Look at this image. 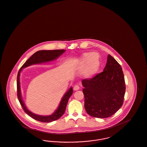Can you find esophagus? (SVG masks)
<instances>
[{"mask_svg": "<svg viewBox=\"0 0 147 147\" xmlns=\"http://www.w3.org/2000/svg\"><path fill=\"white\" fill-rule=\"evenodd\" d=\"M79 88H79V87L78 85H76V86L74 87L73 90H74L76 91V90H79Z\"/></svg>", "mask_w": 147, "mask_h": 147, "instance_id": "1", "label": "esophagus"}]
</instances>
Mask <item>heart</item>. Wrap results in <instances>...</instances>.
<instances>
[{
  "label": "heart",
  "instance_id": "heart-1",
  "mask_svg": "<svg viewBox=\"0 0 147 147\" xmlns=\"http://www.w3.org/2000/svg\"><path fill=\"white\" fill-rule=\"evenodd\" d=\"M100 65V57L96 53H84L76 61V68L82 69L81 75L86 78L94 76L98 71Z\"/></svg>",
  "mask_w": 147,
  "mask_h": 147
}]
</instances>
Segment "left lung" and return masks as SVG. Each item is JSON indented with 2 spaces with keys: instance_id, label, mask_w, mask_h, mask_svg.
I'll use <instances>...</instances> for the list:
<instances>
[{
  "instance_id": "obj_1",
  "label": "left lung",
  "mask_w": 147,
  "mask_h": 147,
  "mask_svg": "<svg viewBox=\"0 0 147 147\" xmlns=\"http://www.w3.org/2000/svg\"><path fill=\"white\" fill-rule=\"evenodd\" d=\"M84 107L91 116L110 117L122 106L125 93L121 65L109 55L103 71L91 79L82 80Z\"/></svg>"
}]
</instances>
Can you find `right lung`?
I'll return each mask as SVG.
<instances>
[{
  "instance_id": "right-lung-1",
  "label": "right lung",
  "mask_w": 147,
  "mask_h": 147,
  "mask_svg": "<svg viewBox=\"0 0 147 147\" xmlns=\"http://www.w3.org/2000/svg\"><path fill=\"white\" fill-rule=\"evenodd\" d=\"M66 50H40L37 51L31 57L27 60L26 63L23 65L22 67L20 69L17 78V96L20 102L21 106H22L24 112L28 114L30 116L32 117L34 120L44 122V123H50L53 121L57 120L61 117L65 113L67 105L68 103V100L70 97L73 94V88L71 87L68 91L64 94L62 97L60 102L59 105V106L57 110L50 115L48 116H42L39 115L37 114L32 113L30 111L26 106L24 101H23L21 90L20 86V74L23 68H27L29 66L35 65V64H40L46 63L50 61H54L61 55Z\"/></svg>"
}]
</instances>
